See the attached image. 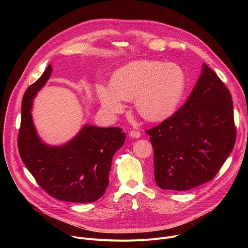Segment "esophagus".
Returning a JSON list of instances; mask_svg holds the SVG:
<instances>
[{"label":"esophagus","mask_w":248,"mask_h":248,"mask_svg":"<svg viewBox=\"0 0 248 248\" xmlns=\"http://www.w3.org/2000/svg\"><path fill=\"white\" fill-rule=\"evenodd\" d=\"M129 135L131 136V137H133V138H139L140 137V132L139 131H136V130H131L130 132H129Z\"/></svg>","instance_id":"1"}]
</instances>
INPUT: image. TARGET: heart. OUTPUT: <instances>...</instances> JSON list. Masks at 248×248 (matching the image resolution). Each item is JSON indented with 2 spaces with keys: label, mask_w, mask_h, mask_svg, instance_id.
<instances>
[{
  "label": "heart",
  "mask_w": 248,
  "mask_h": 248,
  "mask_svg": "<svg viewBox=\"0 0 248 248\" xmlns=\"http://www.w3.org/2000/svg\"><path fill=\"white\" fill-rule=\"evenodd\" d=\"M186 77L175 63L159 61H135L114 74L111 84L99 83L97 97L103 110L116 117L124 109V100L134 99L143 119L158 122L171 116L185 95Z\"/></svg>",
  "instance_id": "obj_1"
}]
</instances>
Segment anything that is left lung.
<instances>
[{"label":"left lung","mask_w":248,"mask_h":248,"mask_svg":"<svg viewBox=\"0 0 248 248\" xmlns=\"http://www.w3.org/2000/svg\"><path fill=\"white\" fill-rule=\"evenodd\" d=\"M146 133L160 188L185 191L201 186L217 174L235 143L231 93L204 62L187 101Z\"/></svg>","instance_id":"left-lung-1"}]
</instances>
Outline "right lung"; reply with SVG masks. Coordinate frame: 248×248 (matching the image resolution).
I'll return each instance as SVG.
<instances>
[{
  "label": "right lung",
  "instance_id": "right-lung-1",
  "mask_svg": "<svg viewBox=\"0 0 248 248\" xmlns=\"http://www.w3.org/2000/svg\"><path fill=\"white\" fill-rule=\"evenodd\" d=\"M52 74L49 64L40 78L25 91L17 147L20 158L38 185L52 197L67 202L98 200L109 185L114 154L124 145L120 127L85 125L62 146H50L40 139L32 121L34 97Z\"/></svg>",
  "mask_w": 248,
  "mask_h": 248
}]
</instances>
